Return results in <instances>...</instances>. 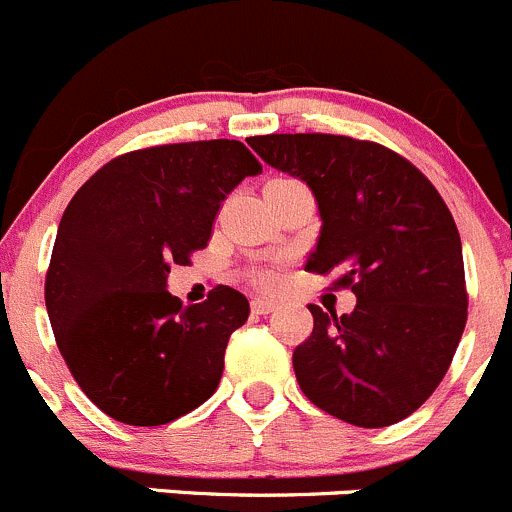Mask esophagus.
<instances>
[{"instance_id":"obj_1","label":"esophagus","mask_w":512,"mask_h":512,"mask_svg":"<svg viewBox=\"0 0 512 512\" xmlns=\"http://www.w3.org/2000/svg\"><path fill=\"white\" fill-rule=\"evenodd\" d=\"M251 308H254L256 313H271V311H276V303L268 301V298H254Z\"/></svg>"}]
</instances>
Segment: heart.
<instances>
[{
    "label": "heart",
    "instance_id": "obj_1",
    "mask_svg": "<svg viewBox=\"0 0 512 512\" xmlns=\"http://www.w3.org/2000/svg\"><path fill=\"white\" fill-rule=\"evenodd\" d=\"M256 281L261 283L263 288H271V286H276V273H273V271H258Z\"/></svg>",
    "mask_w": 512,
    "mask_h": 512
}]
</instances>
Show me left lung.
I'll return each instance as SVG.
<instances>
[{"mask_svg":"<svg viewBox=\"0 0 512 512\" xmlns=\"http://www.w3.org/2000/svg\"><path fill=\"white\" fill-rule=\"evenodd\" d=\"M273 169L311 186L321 234L306 271L351 288L356 308L308 306L313 331L293 351L308 401L361 428L403 421L448 373L468 291L460 234L438 189L388 146L341 134L246 139Z\"/></svg>","mask_w":512,"mask_h":512,"instance_id":"obj_1","label":"left lung"}]
</instances>
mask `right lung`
I'll list each match as a JSON object with an SVG mask.
<instances>
[{
    "label": "right lung",
    "mask_w": 512,
    "mask_h": 512,
    "mask_svg": "<svg viewBox=\"0 0 512 512\" xmlns=\"http://www.w3.org/2000/svg\"><path fill=\"white\" fill-rule=\"evenodd\" d=\"M256 174L241 141L161 144L111 159L69 201L44 301L74 381L114 421L164 426L219 388L249 301L216 286L184 308L166 276L206 249L221 201Z\"/></svg>",
    "instance_id": "right-lung-1"
}]
</instances>
